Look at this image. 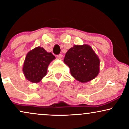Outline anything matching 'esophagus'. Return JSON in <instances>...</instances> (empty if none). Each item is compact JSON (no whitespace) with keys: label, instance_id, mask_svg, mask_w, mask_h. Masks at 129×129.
I'll return each instance as SVG.
<instances>
[{"label":"esophagus","instance_id":"34e87169","mask_svg":"<svg viewBox=\"0 0 129 129\" xmlns=\"http://www.w3.org/2000/svg\"><path fill=\"white\" fill-rule=\"evenodd\" d=\"M62 57H63V55L62 54H58L57 55V58H58V59H61Z\"/></svg>","mask_w":129,"mask_h":129}]
</instances>
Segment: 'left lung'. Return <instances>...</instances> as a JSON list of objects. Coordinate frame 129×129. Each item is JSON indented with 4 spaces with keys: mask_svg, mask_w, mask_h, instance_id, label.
<instances>
[{
    "mask_svg": "<svg viewBox=\"0 0 129 129\" xmlns=\"http://www.w3.org/2000/svg\"><path fill=\"white\" fill-rule=\"evenodd\" d=\"M64 63L69 66L71 75L81 82L95 78L100 71V60L90 45H75L65 54Z\"/></svg>",
    "mask_w": 129,
    "mask_h": 129,
    "instance_id": "8db88e82",
    "label": "left lung"
}]
</instances>
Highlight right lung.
I'll list each match as a JSON object with an SVG mask.
<instances>
[{"label":"right lung","instance_id":"right-lung-1","mask_svg":"<svg viewBox=\"0 0 129 129\" xmlns=\"http://www.w3.org/2000/svg\"><path fill=\"white\" fill-rule=\"evenodd\" d=\"M55 58L51 52L38 47L27 54L24 62L23 72L25 78L33 83H38L47 75L50 63Z\"/></svg>","mask_w":129,"mask_h":129}]
</instances>
